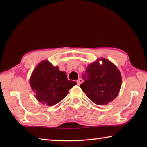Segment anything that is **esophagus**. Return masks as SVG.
Returning <instances> with one entry per match:
<instances>
[{
  "label": "esophagus",
  "mask_w": 147,
  "mask_h": 147,
  "mask_svg": "<svg viewBox=\"0 0 147 147\" xmlns=\"http://www.w3.org/2000/svg\"><path fill=\"white\" fill-rule=\"evenodd\" d=\"M83 82V80L82 79V78H78V80L76 81V82H77V84H78V85L79 86V85H80V84H82V82Z\"/></svg>",
  "instance_id": "34e87169"
}]
</instances>
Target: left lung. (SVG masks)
<instances>
[{"instance_id": "8db88e82", "label": "left lung", "mask_w": 147, "mask_h": 147, "mask_svg": "<svg viewBox=\"0 0 147 147\" xmlns=\"http://www.w3.org/2000/svg\"><path fill=\"white\" fill-rule=\"evenodd\" d=\"M86 72L88 78L83 76L85 80L80 87L93 102L106 105L117 96L122 85V76L115 64L100 58L88 65Z\"/></svg>"}]
</instances>
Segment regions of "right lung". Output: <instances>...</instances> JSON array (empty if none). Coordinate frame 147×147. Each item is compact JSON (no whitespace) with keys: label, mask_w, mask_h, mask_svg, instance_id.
Returning a JSON list of instances; mask_svg holds the SVG:
<instances>
[{"label":"right lung","mask_w":147,"mask_h":147,"mask_svg":"<svg viewBox=\"0 0 147 147\" xmlns=\"http://www.w3.org/2000/svg\"><path fill=\"white\" fill-rule=\"evenodd\" d=\"M76 82L68 80L65 72L60 71L48 60L37 65L30 78V85L39 102L52 106L65 97Z\"/></svg>","instance_id":"add662e5"}]
</instances>
